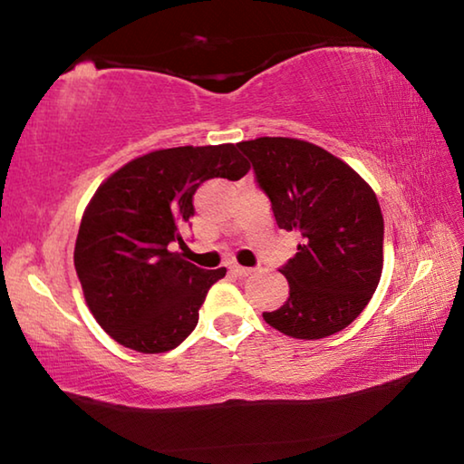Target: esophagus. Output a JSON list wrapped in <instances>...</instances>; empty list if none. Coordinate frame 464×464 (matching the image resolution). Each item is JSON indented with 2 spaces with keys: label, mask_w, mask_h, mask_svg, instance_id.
<instances>
[{
  "label": "esophagus",
  "mask_w": 464,
  "mask_h": 464,
  "mask_svg": "<svg viewBox=\"0 0 464 464\" xmlns=\"http://www.w3.org/2000/svg\"><path fill=\"white\" fill-rule=\"evenodd\" d=\"M229 270H231L233 274H237V276H249V274L254 272L251 268H246V266H239V264H231Z\"/></svg>",
  "instance_id": "obj_1"
}]
</instances>
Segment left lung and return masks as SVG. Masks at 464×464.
<instances>
[{"label": "left lung", "mask_w": 464, "mask_h": 464, "mask_svg": "<svg viewBox=\"0 0 464 464\" xmlns=\"http://www.w3.org/2000/svg\"><path fill=\"white\" fill-rule=\"evenodd\" d=\"M268 196L280 229L301 235L282 266L288 298L266 324L296 340L348 327L371 301L382 272V213L348 163L307 140L260 137L237 145Z\"/></svg>", "instance_id": "1"}]
</instances>
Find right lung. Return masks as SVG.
Returning <instances> with one entry per match:
<instances>
[{"label": "right lung", "mask_w": 464, "mask_h": 464, "mask_svg": "<svg viewBox=\"0 0 464 464\" xmlns=\"http://www.w3.org/2000/svg\"><path fill=\"white\" fill-rule=\"evenodd\" d=\"M249 163L237 145L160 149L114 171L85 208L75 270L100 327L124 348L174 350L198 324L208 288L227 270H202L169 243L186 246L194 192L213 178L239 179Z\"/></svg>", "instance_id": "right-lung-1"}]
</instances>
